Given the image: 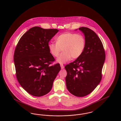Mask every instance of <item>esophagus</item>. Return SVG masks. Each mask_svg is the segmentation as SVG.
Masks as SVG:
<instances>
[{"mask_svg": "<svg viewBox=\"0 0 121 121\" xmlns=\"http://www.w3.org/2000/svg\"><path fill=\"white\" fill-rule=\"evenodd\" d=\"M60 66H61V69H63L64 68V66H63V64L62 63H60Z\"/></svg>", "mask_w": 121, "mask_h": 121, "instance_id": "34e87169", "label": "esophagus"}]
</instances>
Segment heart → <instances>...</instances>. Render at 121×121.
Returning a JSON list of instances; mask_svg holds the SVG:
<instances>
[{
  "instance_id": "heart-1",
  "label": "heart",
  "mask_w": 121,
  "mask_h": 121,
  "mask_svg": "<svg viewBox=\"0 0 121 121\" xmlns=\"http://www.w3.org/2000/svg\"><path fill=\"white\" fill-rule=\"evenodd\" d=\"M56 42H51L48 44L49 50L60 63H64L73 59L79 58L83 53L86 47V39L82 34L67 32L60 35L56 39Z\"/></svg>"
}]
</instances>
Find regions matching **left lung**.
<instances>
[{"mask_svg":"<svg viewBox=\"0 0 121 121\" xmlns=\"http://www.w3.org/2000/svg\"><path fill=\"white\" fill-rule=\"evenodd\" d=\"M79 29L85 36V49L81 57L65 68L68 91L75 96L83 97L92 92L100 82L105 53L100 39L93 30L86 27Z\"/></svg>","mask_w":121,"mask_h":121,"instance_id":"left-lung-1","label":"left lung"}]
</instances>
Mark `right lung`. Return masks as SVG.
Wrapping results in <instances>:
<instances>
[{"label": "right lung", "instance_id": "right-lung-1", "mask_svg": "<svg viewBox=\"0 0 121 121\" xmlns=\"http://www.w3.org/2000/svg\"><path fill=\"white\" fill-rule=\"evenodd\" d=\"M58 30L31 28L20 38L15 49L16 75L21 86L30 95L43 96L49 92L61 69L50 53L48 42Z\"/></svg>", "mask_w": 121, "mask_h": 121}]
</instances>
